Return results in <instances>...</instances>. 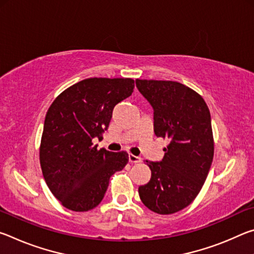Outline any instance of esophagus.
Returning <instances> with one entry per match:
<instances>
[{
  "instance_id": "esophagus-1",
  "label": "esophagus",
  "mask_w": 254,
  "mask_h": 254,
  "mask_svg": "<svg viewBox=\"0 0 254 254\" xmlns=\"http://www.w3.org/2000/svg\"><path fill=\"white\" fill-rule=\"evenodd\" d=\"M128 161L132 163H137V162L142 161V159L137 156H134V154H128Z\"/></svg>"
}]
</instances>
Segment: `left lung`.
Listing matches in <instances>:
<instances>
[{"instance_id": "8db88e82", "label": "left lung", "mask_w": 254, "mask_h": 254, "mask_svg": "<svg viewBox=\"0 0 254 254\" xmlns=\"http://www.w3.org/2000/svg\"><path fill=\"white\" fill-rule=\"evenodd\" d=\"M153 109V131L169 141L161 161L145 160L149 183L139 187L142 203L154 213L179 212L198 195L214 156L210 113L199 94L178 81L135 79Z\"/></svg>"}]
</instances>
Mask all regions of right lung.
I'll return each mask as SVG.
<instances>
[{
  "mask_svg": "<svg viewBox=\"0 0 254 254\" xmlns=\"http://www.w3.org/2000/svg\"><path fill=\"white\" fill-rule=\"evenodd\" d=\"M131 78H87L56 98L46 114L40 144L42 175L66 208L87 212L101 203L110 178L128 161L126 151L97 150L114 107L132 95Z\"/></svg>",
  "mask_w": 254,
  "mask_h": 254,
  "instance_id": "1",
  "label": "right lung"
}]
</instances>
